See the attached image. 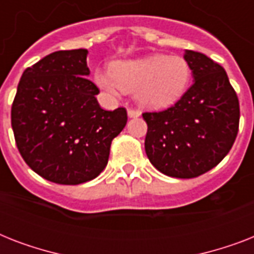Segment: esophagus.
<instances>
[{"mask_svg": "<svg viewBox=\"0 0 254 254\" xmlns=\"http://www.w3.org/2000/svg\"><path fill=\"white\" fill-rule=\"evenodd\" d=\"M127 116H129L130 119H135V117H139V116H141V112L137 111V109H131V108H129V109H127Z\"/></svg>", "mask_w": 254, "mask_h": 254, "instance_id": "1", "label": "esophagus"}]
</instances>
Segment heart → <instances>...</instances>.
<instances>
[{
  "mask_svg": "<svg viewBox=\"0 0 254 254\" xmlns=\"http://www.w3.org/2000/svg\"><path fill=\"white\" fill-rule=\"evenodd\" d=\"M191 76V67L183 57L150 54L117 61L112 63L111 69H96L95 83L111 95L134 92L141 107L161 109L171 107L183 97Z\"/></svg>",
  "mask_w": 254,
  "mask_h": 254,
  "instance_id": "1",
  "label": "heart"
}]
</instances>
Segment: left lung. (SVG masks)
I'll use <instances>...</instances> for the list:
<instances>
[{
    "label": "left lung",
    "mask_w": 254,
    "mask_h": 254,
    "mask_svg": "<svg viewBox=\"0 0 254 254\" xmlns=\"http://www.w3.org/2000/svg\"><path fill=\"white\" fill-rule=\"evenodd\" d=\"M193 84L175 105L143 113L145 151L151 165L174 178L199 177L219 165L236 139L240 107L227 72L207 55L186 50Z\"/></svg>",
    "instance_id": "8db88e82"
}]
</instances>
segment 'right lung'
I'll return each instance as SVG.
<instances>
[{"instance_id":"obj_1","label":"right lung","mask_w":254,"mask_h":254,"mask_svg":"<svg viewBox=\"0 0 254 254\" xmlns=\"http://www.w3.org/2000/svg\"><path fill=\"white\" fill-rule=\"evenodd\" d=\"M85 49L55 51L22 73L11 127L22 158L59 185L92 181L108 163L112 139L127 125L125 108L104 111Z\"/></svg>"}]
</instances>
